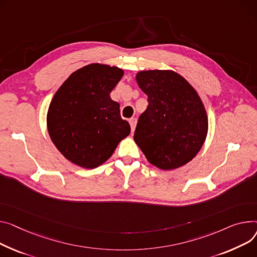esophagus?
<instances>
[{
  "mask_svg": "<svg viewBox=\"0 0 257 257\" xmlns=\"http://www.w3.org/2000/svg\"><path fill=\"white\" fill-rule=\"evenodd\" d=\"M129 123H130V126H131V131L134 132L135 127H136V123H138V119H136L135 117H132V118H130Z\"/></svg>",
  "mask_w": 257,
  "mask_h": 257,
  "instance_id": "obj_1",
  "label": "esophagus"
}]
</instances>
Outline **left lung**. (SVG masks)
Segmentation results:
<instances>
[{
	"instance_id": "left-lung-1",
	"label": "left lung",
	"mask_w": 257,
	"mask_h": 257,
	"mask_svg": "<svg viewBox=\"0 0 257 257\" xmlns=\"http://www.w3.org/2000/svg\"><path fill=\"white\" fill-rule=\"evenodd\" d=\"M136 80L148 95V107L134 141L148 161L163 170L191 161L208 132L207 112L195 90L174 71H142Z\"/></svg>"
}]
</instances>
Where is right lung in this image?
<instances>
[{
	"instance_id": "1",
	"label": "right lung",
	"mask_w": 257,
	"mask_h": 257,
	"mask_svg": "<svg viewBox=\"0 0 257 257\" xmlns=\"http://www.w3.org/2000/svg\"><path fill=\"white\" fill-rule=\"evenodd\" d=\"M124 72L91 64L73 72L55 94L47 112L50 139L63 155L83 168L104 163L131 129L109 94Z\"/></svg>"
}]
</instances>
